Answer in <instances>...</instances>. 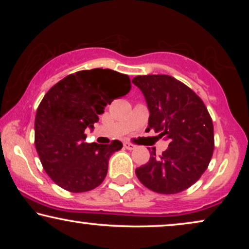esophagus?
<instances>
[{"instance_id":"34e87169","label":"esophagus","mask_w":249,"mask_h":249,"mask_svg":"<svg viewBox=\"0 0 249 249\" xmlns=\"http://www.w3.org/2000/svg\"><path fill=\"white\" fill-rule=\"evenodd\" d=\"M124 147L127 148V149H129V151H132V149H135V147H136L135 145L130 144V142H124Z\"/></svg>"}]
</instances>
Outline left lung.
<instances>
[{
    "instance_id": "left-lung-1",
    "label": "left lung",
    "mask_w": 249,
    "mask_h": 249,
    "mask_svg": "<svg viewBox=\"0 0 249 249\" xmlns=\"http://www.w3.org/2000/svg\"><path fill=\"white\" fill-rule=\"evenodd\" d=\"M144 95L149 111L148 127L169 147L136 169L142 185L159 194H177L194 185L205 172L214 149L213 124L205 104L186 85L168 74L132 79Z\"/></svg>"
}]
</instances>
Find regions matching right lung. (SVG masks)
I'll return each instance as SVG.
<instances>
[{"label": "right lung", "instance_id": "obj_1", "mask_svg": "<svg viewBox=\"0 0 249 249\" xmlns=\"http://www.w3.org/2000/svg\"><path fill=\"white\" fill-rule=\"evenodd\" d=\"M130 86L127 74L98 68L69 74L45 94L35 118V146L45 172L61 188L83 193L103 182L108 160L122 142L88 144L85 130L94 129L105 107Z\"/></svg>", "mask_w": 249, "mask_h": 249}]
</instances>
